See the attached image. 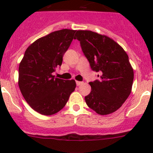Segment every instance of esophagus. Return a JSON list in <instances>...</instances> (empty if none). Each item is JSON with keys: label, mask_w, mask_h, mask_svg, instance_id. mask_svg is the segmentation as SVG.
<instances>
[{"label": "esophagus", "mask_w": 153, "mask_h": 153, "mask_svg": "<svg viewBox=\"0 0 153 153\" xmlns=\"http://www.w3.org/2000/svg\"><path fill=\"white\" fill-rule=\"evenodd\" d=\"M76 85L77 86H80V85L83 84V82H81V81H76Z\"/></svg>", "instance_id": "obj_1"}]
</instances>
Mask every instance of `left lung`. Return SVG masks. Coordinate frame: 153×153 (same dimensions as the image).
<instances>
[{
  "instance_id": "left-lung-1",
  "label": "left lung",
  "mask_w": 153,
  "mask_h": 153,
  "mask_svg": "<svg viewBox=\"0 0 153 153\" xmlns=\"http://www.w3.org/2000/svg\"><path fill=\"white\" fill-rule=\"evenodd\" d=\"M75 39L100 79L90 82L91 92L85 97L87 106L100 115L117 111L129 97L134 78L129 56L109 36L91 30H77Z\"/></svg>"
}]
</instances>
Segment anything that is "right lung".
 Wrapping results in <instances>:
<instances>
[{
  "mask_svg": "<svg viewBox=\"0 0 153 153\" xmlns=\"http://www.w3.org/2000/svg\"><path fill=\"white\" fill-rule=\"evenodd\" d=\"M75 32L63 29L39 38L27 47L19 65V88L30 106L40 114L61 110L75 90V80L52 75L61 66Z\"/></svg>",
  "mask_w": 153,
  "mask_h": 153,
  "instance_id": "right-lung-1",
  "label": "right lung"
}]
</instances>
